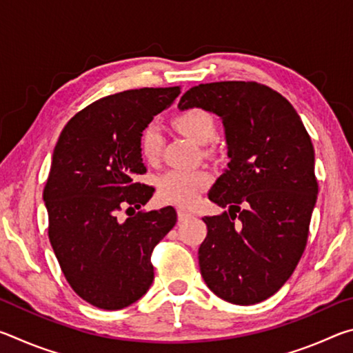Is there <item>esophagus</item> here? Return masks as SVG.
<instances>
[{
	"mask_svg": "<svg viewBox=\"0 0 353 353\" xmlns=\"http://www.w3.org/2000/svg\"><path fill=\"white\" fill-rule=\"evenodd\" d=\"M190 216H191V213L187 212V210H183V208H179V210H177L179 221H185V219L190 218Z\"/></svg>",
	"mask_w": 353,
	"mask_h": 353,
	"instance_id": "1",
	"label": "esophagus"
}]
</instances>
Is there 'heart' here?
Returning <instances> with one entry per match:
<instances>
[{"mask_svg": "<svg viewBox=\"0 0 353 353\" xmlns=\"http://www.w3.org/2000/svg\"><path fill=\"white\" fill-rule=\"evenodd\" d=\"M172 126L196 145L205 146L216 139V121L210 112L199 107L179 112L172 118ZM163 148V135L155 124H149L140 135V152L149 163L160 159ZM212 182L210 172L205 170H171L157 177L160 198L172 204L190 207Z\"/></svg>", "mask_w": 353, "mask_h": 353, "instance_id": "b5f03b06", "label": "heart"}]
</instances>
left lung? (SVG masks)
<instances>
[{"label": "left lung", "instance_id": "obj_1", "mask_svg": "<svg viewBox=\"0 0 353 353\" xmlns=\"http://www.w3.org/2000/svg\"><path fill=\"white\" fill-rule=\"evenodd\" d=\"M223 119L230 162L208 193L223 208L204 216L199 266L214 294L252 305L282 288L305 250L318 198L312 139L294 107L256 82L199 83L179 109Z\"/></svg>", "mask_w": 353, "mask_h": 353}]
</instances>
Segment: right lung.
<instances>
[{"mask_svg": "<svg viewBox=\"0 0 353 353\" xmlns=\"http://www.w3.org/2000/svg\"><path fill=\"white\" fill-rule=\"evenodd\" d=\"M181 87L139 88L94 101L70 119L52 154L43 190L48 236L71 288L103 310H121L146 294L151 254L177 221L172 207L139 212L154 188L140 183L146 166L140 135L170 107Z\"/></svg>", "mask_w": 353, "mask_h": 353, "instance_id": "right-lung-1", "label": "right lung"}]
</instances>
